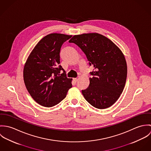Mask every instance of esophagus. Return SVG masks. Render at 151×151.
Listing matches in <instances>:
<instances>
[{"label": "esophagus", "mask_w": 151, "mask_h": 151, "mask_svg": "<svg viewBox=\"0 0 151 151\" xmlns=\"http://www.w3.org/2000/svg\"><path fill=\"white\" fill-rule=\"evenodd\" d=\"M73 80H74V81H75L76 83L78 81V78H73Z\"/></svg>", "instance_id": "esophagus-1"}]
</instances>
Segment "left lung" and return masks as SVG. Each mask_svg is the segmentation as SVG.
<instances>
[{"label": "left lung", "mask_w": 151, "mask_h": 151, "mask_svg": "<svg viewBox=\"0 0 151 151\" xmlns=\"http://www.w3.org/2000/svg\"><path fill=\"white\" fill-rule=\"evenodd\" d=\"M70 43L77 45L86 55L90 72L89 85L82 93L97 109H106L119 99L125 86L127 67L120 49L106 37L98 33L74 35Z\"/></svg>", "instance_id": "left-lung-1"}]
</instances>
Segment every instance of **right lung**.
<instances>
[{"label": "right lung", "mask_w": 151, "mask_h": 151, "mask_svg": "<svg viewBox=\"0 0 151 151\" xmlns=\"http://www.w3.org/2000/svg\"><path fill=\"white\" fill-rule=\"evenodd\" d=\"M71 35L50 34L37 43L29 55L24 68L25 86L35 102L47 108L55 106L64 99L72 87L60 64L62 45ZM60 70L63 73L60 74Z\"/></svg>", "instance_id": "1"}]
</instances>
